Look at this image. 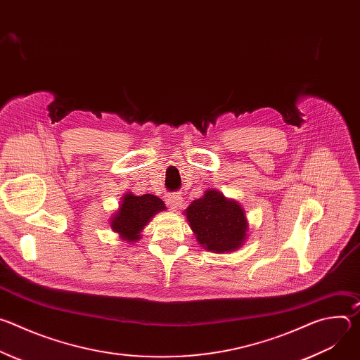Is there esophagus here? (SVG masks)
Masks as SVG:
<instances>
[{
  "mask_svg": "<svg viewBox=\"0 0 360 360\" xmlns=\"http://www.w3.org/2000/svg\"><path fill=\"white\" fill-rule=\"evenodd\" d=\"M181 203H182V198L179 195H175V193L169 195L168 199H167V205H168V208L171 211H176L181 207Z\"/></svg>",
  "mask_w": 360,
  "mask_h": 360,
  "instance_id": "1",
  "label": "esophagus"
}]
</instances>
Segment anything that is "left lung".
I'll list each match as a JSON object with an SVG mask.
<instances>
[{
  "instance_id": "8db88e82",
  "label": "left lung",
  "mask_w": 360,
  "mask_h": 360,
  "mask_svg": "<svg viewBox=\"0 0 360 360\" xmlns=\"http://www.w3.org/2000/svg\"><path fill=\"white\" fill-rule=\"evenodd\" d=\"M198 243L214 253L238 250L246 240L249 222L242 205L218 189L205 191L184 211Z\"/></svg>"
}]
</instances>
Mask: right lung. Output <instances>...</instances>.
I'll use <instances>...</instances> for the list:
<instances>
[{"label":"right lung","instance_id":"1","mask_svg":"<svg viewBox=\"0 0 360 360\" xmlns=\"http://www.w3.org/2000/svg\"><path fill=\"white\" fill-rule=\"evenodd\" d=\"M165 210L164 200L155 195L145 193L138 196L132 192H125L118 210L111 217L110 226L122 240L136 242L141 239L148 222Z\"/></svg>","mask_w":360,"mask_h":360}]
</instances>
